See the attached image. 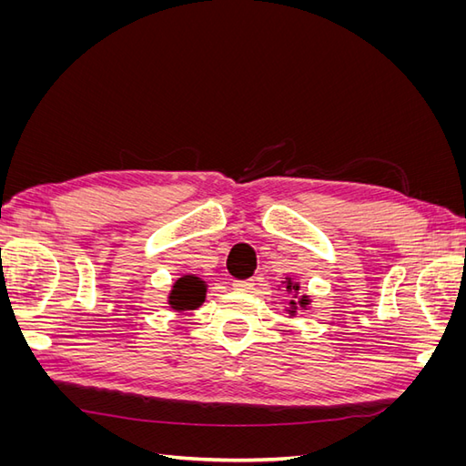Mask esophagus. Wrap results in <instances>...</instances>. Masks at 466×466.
Instances as JSON below:
<instances>
[{
  "label": "esophagus",
  "instance_id": "1",
  "mask_svg": "<svg viewBox=\"0 0 466 466\" xmlns=\"http://www.w3.org/2000/svg\"><path fill=\"white\" fill-rule=\"evenodd\" d=\"M252 279H235L233 281V289H237V291H248V289H252Z\"/></svg>",
  "mask_w": 466,
  "mask_h": 466
}]
</instances>
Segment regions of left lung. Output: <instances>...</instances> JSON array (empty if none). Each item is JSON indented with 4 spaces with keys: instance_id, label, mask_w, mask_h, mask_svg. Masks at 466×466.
Returning <instances> with one entry per match:
<instances>
[{
    "instance_id": "1",
    "label": "left lung",
    "mask_w": 466,
    "mask_h": 466,
    "mask_svg": "<svg viewBox=\"0 0 466 466\" xmlns=\"http://www.w3.org/2000/svg\"><path fill=\"white\" fill-rule=\"evenodd\" d=\"M281 284H284L286 291L291 295L289 305L286 309L289 317L298 315V309H307L309 305H311V298H309V295H305V293H299V289H301L299 281H295L293 278H286L284 281H281Z\"/></svg>"
}]
</instances>
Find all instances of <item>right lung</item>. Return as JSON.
I'll use <instances>...</instances> for the list:
<instances>
[{
	"label": "right lung",
	"mask_w": 466,
	"mask_h": 466,
	"mask_svg": "<svg viewBox=\"0 0 466 466\" xmlns=\"http://www.w3.org/2000/svg\"><path fill=\"white\" fill-rule=\"evenodd\" d=\"M206 291H208V286L202 278L194 274L182 276L173 284V289L168 293L167 303L177 313L194 311V309H198L206 301Z\"/></svg>",
	"instance_id": "right-lung-1"
}]
</instances>
